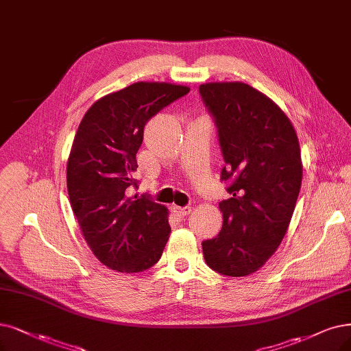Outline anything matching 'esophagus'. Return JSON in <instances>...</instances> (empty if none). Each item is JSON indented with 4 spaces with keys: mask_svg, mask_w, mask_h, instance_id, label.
<instances>
[{
    "mask_svg": "<svg viewBox=\"0 0 351 351\" xmlns=\"http://www.w3.org/2000/svg\"><path fill=\"white\" fill-rule=\"evenodd\" d=\"M173 212L178 216V217H186L187 215H190L191 207L184 206V207H178V206H173Z\"/></svg>",
    "mask_w": 351,
    "mask_h": 351,
    "instance_id": "34e87169",
    "label": "esophagus"
}]
</instances>
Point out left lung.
Listing matches in <instances>:
<instances>
[{"mask_svg":"<svg viewBox=\"0 0 351 351\" xmlns=\"http://www.w3.org/2000/svg\"><path fill=\"white\" fill-rule=\"evenodd\" d=\"M202 101L213 118L230 199L219 203L221 230L204 241L213 271L254 274L281 245L301 189L302 164L291 121L268 96L242 82L206 83Z\"/></svg>","mask_w":351,"mask_h":351,"instance_id":"1","label":"left lung"}]
</instances>
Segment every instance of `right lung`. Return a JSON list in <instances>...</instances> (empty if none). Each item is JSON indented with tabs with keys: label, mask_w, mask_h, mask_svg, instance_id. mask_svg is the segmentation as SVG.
Returning a JSON list of instances; mask_svg holds the SVG:
<instances>
[{
	"label": "right lung",
	"mask_w": 351,
	"mask_h": 351,
	"mask_svg": "<svg viewBox=\"0 0 351 351\" xmlns=\"http://www.w3.org/2000/svg\"><path fill=\"white\" fill-rule=\"evenodd\" d=\"M189 92L138 82L96 101L79 125L67 161L69 199L93 255L110 269L143 272L162 255L168 212L148 195H131L136 152L145 123Z\"/></svg>",
	"instance_id": "1"
}]
</instances>
